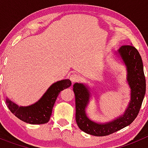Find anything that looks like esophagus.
<instances>
[{
	"mask_svg": "<svg viewBox=\"0 0 148 148\" xmlns=\"http://www.w3.org/2000/svg\"><path fill=\"white\" fill-rule=\"evenodd\" d=\"M70 79L71 80V82H73V83H74V82H78V81L80 79V76H79L78 74L73 73V74H71V75H70Z\"/></svg>",
	"mask_w": 148,
	"mask_h": 148,
	"instance_id": "34e87169",
	"label": "esophagus"
}]
</instances>
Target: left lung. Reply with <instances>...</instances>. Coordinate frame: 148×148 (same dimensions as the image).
<instances>
[{
  "label": "left lung",
  "mask_w": 148,
  "mask_h": 148,
  "mask_svg": "<svg viewBox=\"0 0 148 148\" xmlns=\"http://www.w3.org/2000/svg\"><path fill=\"white\" fill-rule=\"evenodd\" d=\"M126 65L127 80L130 87V101L124 114L107 123H96L87 117L85 109L90 100V90L83 84H73L75 96V120L78 127L84 132L95 136H104L130 125L136 118L146 91L145 77L143 63L136 49L132 45H124L118 50Z\"/></svg>",
  "instance_id": "obj_1"
}]
</instances>
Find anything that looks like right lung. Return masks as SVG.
<instances>
[{"label": "right lung", "mask_w": 148, "mask_h": 148, "mask_svg": "<svg viewBox=\"0 0 148 148\" xmlns=\"http://www.w3.org/2000/svg\"><path fill=\"white\" fill-rule=\"evenodd\" d=\"M69 79L53 84L37 102L27 107H19L6 98V104L17 118L32 125H40L48 122L52 115L53 106L60 92L71 86Z\"/></svg>", "instance_id": "1"}]
</instances>
